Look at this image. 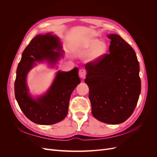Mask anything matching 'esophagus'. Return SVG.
Returning <instances> with one entry per match:
<instances>
[{"instance_id": "1", "label": "esophagus", "mask_w": 157, "mask_h": 157, "mask_svg": "<svg viewBox=\"0 0 157 157\" xmlns=\"http://www.w3.org/2000/svg\"><path fill=\"white\" fill-rule=\"evenodd\" d=\"M79 75L81 78H84L86 75V71L85 69H81L79 71Z\"/></svg>"}]
</instances>
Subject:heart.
<instances>
[{
	"mask_svg": "<svg viewBox=\"0 0 157 157\" xmlns=\"http://www.w3.org/2000/svg\"><path fill=\"white\" fill-rule=\"evenodd\" d=\"M83 48L90 50L87 54V59L89 61H94L100 59L106 54L107 44L105 42L101 41L96 38H90L84 42Z\"/></svg>",
	"mask_w": 157,
	"mask_h": 157,
	"instance_id": "b5f03b06",
	"label": "heart"
}]
</instances>
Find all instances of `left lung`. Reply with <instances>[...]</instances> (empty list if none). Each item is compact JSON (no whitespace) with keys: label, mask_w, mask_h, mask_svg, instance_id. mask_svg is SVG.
<instances>
[{"label":"left lung","mask_w":157,"mask_h":157,"mask_svg":"<svg viewBox=\"0 0 157 157\" xmlns=\"http://www.w3.org/2000/svg\"><path fill=\"white\" fill-rule=\"evenodd\" d=\"M111 40L109 54L85 65L84 82L89 87L93 116L99 121L117 124L134 112L141 92L140 65L134 50L119 35Z\"/></svg>","instance_id":"obj_1"}]
</instances>
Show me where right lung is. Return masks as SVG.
<instances>
[{"label":"right lung","instance_id":"1","mask_svg":"<svg viewBox=\"0 0 157 157\" xmlns=\"http://www.w3.org/2000/svg\"><path fill=\"white\" fill-rule=\"evenodd\" d=\"M59 51L61 46L58 37L50 33L39 35L27 46L17 65L14 83L16 99L26 117L38 124L50 125L63 120L68 113L71 95L80 83L78 69L75 67L69 72L58 71L52 86L43 96L34 99L28 93L26 77L33 66L44 59L56 63L62 56Z\"/></svg>","mask_w":157,"mask_h":157}]
</instances>
